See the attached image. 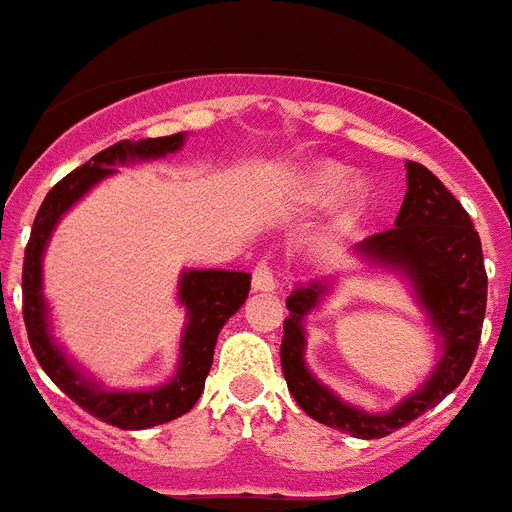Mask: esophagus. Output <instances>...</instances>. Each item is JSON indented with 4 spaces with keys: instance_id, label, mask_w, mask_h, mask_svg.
Returning <instances> with one entry per match:
<instances>
[{
    "instance_id": "esophagus-1",
    "label": "esophagus",
    "mask_w": 512,
    "mask_h": 512,
    "mask_svg": "<svg viewBox=\"0 0 512 512\" xmlns=\"http://www.w3.org/2000/svg\"><path fill=\"white\" fill-rule=\"evenodd\" d=\"M278 289L276 276H273V268L268 263H260L252 273V291L255 294H273Z\"/></svg>"
}]
</instances>
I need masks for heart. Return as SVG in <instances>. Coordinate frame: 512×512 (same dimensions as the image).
Instances as JSON below:
<instances>
[{
  "label": "heart",
  "mask_w": 512,
  "mask_h": 512,
  "mask_svg": "<svg viewBox=\"0 0 512 512\" xmlns=\"http://www.w3.org/2000/svg\"><path fill=\"white\" fill-rule=\"evenodd\" d=\"M349 190V174L338 166H315L302 176V182L296 187V200L309 210L330 208Z\"/></svg>",
  "instance_id": "obj_1"
}]
</instances>
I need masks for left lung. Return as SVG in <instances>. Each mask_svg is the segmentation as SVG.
<instances>
[{
	"label": "left lung",
	"instance_id": "1",
	"mask_svg": "<svg viewBox=\"0 0 512 512\" xmlns=\"http://www.w3.org/2000/svg\"><path fill=\"white\" fill-rule=\"evenodd\" d=\"M364 263L393 270L409 281L416 304L437 336V364L427 380L390 411H364L322 385L304 362V320L330 294L336 278L302 283L286 299L281 367L296 403L320 424L359 440L388 437L453 393L474 362L487 309V273L479 234L463 205L427 166L406 163V197L395 226L356 244Z\"/></svg>",
	"mask_w": 512,
	"mask_h": 512
}]
</instances>
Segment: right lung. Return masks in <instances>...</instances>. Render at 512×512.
<instances>
[{
	"mask_svg": "<svg viewBox=\"0 0 512 512\" xmlns=\"http://www.w3.org/2000/svg\"><path fill=\"white\" fill-rule=\"evenodd\" d=\"M184 137H187L184 132H176L169 137H148L137 143L122 140L96 153L88 163L70 171L62 182L51 187L38 208L30 242L25 247L23 317L30 349L62 393L70 395L80 409L119 429L156 427V424L187 414L195 406L205 388L210 364H213L218 333L226 320L247 302L252 276L242 270H182L176 296L187 312V322L182 330L174 377L156 388L111 390L103 388L93 375H85L83 369L64 354L57 338L51 336L49 304L44 296V255L64 213L77 200H83L98 182L117 174V166L153 161V158L176 153L184 145Z\"/></svg>",
	"mask_w": 512,
	"mask_h": 512,
	"instance_id": "1",
	"label": "right lung"
}]
</instances>
